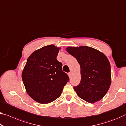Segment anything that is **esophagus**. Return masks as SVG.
I'll list each match as a JSON object with an SVG mask.
<instances>
[{"mask_svg":"<svg viewBox=\"0 0 126 126\" xmlns=\"http://www.w3.org/2000/svg\"><path fill=\"white\" fill-rule=\"evenodd\" d=\"M71 73L70 72V73H68V75H69V78H70V77H71Z\"/></svg>","mask_w":126,"mask_h":126,"instance_id":"esophagus-1","label":"esophagus"}]
</instances>
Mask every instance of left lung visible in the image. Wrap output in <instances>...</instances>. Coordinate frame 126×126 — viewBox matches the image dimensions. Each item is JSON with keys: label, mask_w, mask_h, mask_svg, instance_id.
Returning a JSON list of instances; mask_svg holds the SVG:
<instances>
[{"label": "left lung", "mask_w": 126, "mask_h": 126, "mask_svg": "<svg viewBox=\"0 0 126 126\" xmlns=\"http://www.w3.org/2000/svg\"><path fill=\"white\" fill-rule=\"evenodd\" d=\"M66 51L80 65V82L74 87L77 95L89 103L99 101L111 84V69L108 58L102 52L88 46L68 47Z\"/></svg>", "instance_id": "left-lung-1"}]
</instances>
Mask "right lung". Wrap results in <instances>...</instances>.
Listing matches in <instances>:
<instances>
[{
  "mask_svg": "<svg viewBox=\"0 0 126 126\" xmlns=\"http://www.w3.org/2000/svg\"><path fill=\"white\" fill-rule=\"evenodd\" d=\"M60 48L53 44L34 51L27 60L22 73L26 92L40 104H48L61 96L69 82L63 64L56 59Z\"/></svg>",
  "mask_w": 126,
  "mask_h": 126,
  "instance_id": "right-lung-1",
  "label": "right lung"
}]
</instances>
